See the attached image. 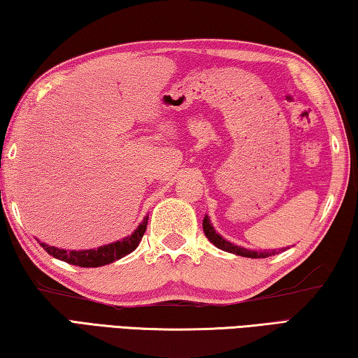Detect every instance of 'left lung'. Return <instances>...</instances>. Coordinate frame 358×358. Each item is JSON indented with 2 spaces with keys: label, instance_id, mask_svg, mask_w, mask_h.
<instances>
[{
  "label": "left lung",
  "instance_id": "left-lung-1",
  "mask_svg": "<svg viewBox=\"0 0 358 358\" xmlns=\"http://www.w3.org/2000/svg\"><path fill=\"white\" fill-rule=\"evenodd\" d=\"M203 232L205 235H207V238L213 243L216 248H220V250L226 251V252H232L235 254V256H241V257H251V259H264V257H268V256H275V254L278 252H282L289 250V248H281V250H268V251H256V250H246V248L243 246H238L235 243H230L229 240H226L222 237V235H220L215 230L213 224H211L210 217L205 215L203 217Z\"/></svg>",
  "mask_w": 358,
  "mask_h": 358
}]
</instances>
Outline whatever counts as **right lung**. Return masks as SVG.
<instances>
[{
  "mask_svg": "<svg viewBox=\"0 0 358 358\" xmlns=\"http://www.w3.org/2000/svg\"><path fill=\"white\" fill-rule=\"evenodd\" d=\"M147 224H148V216L143 217V221L138 224L137 229L132 232L128 237L121 238L113 241V243H108L104 246L94 248V250H62V248H55L50 246L47 243H42L39 241V245L44 248V250L53 256L55 259L63 260V262H68L71 265H77V266H102L107 264H112L115 260H118L121 257L128 256L129 252H132L141 243V240L143 237L145 230H147Z\"/></svg>",
  "mask_w": 358,
  "mask_h": 358,
  "instance_id": "1",
  "label": "right lung"
}]
</instances>
